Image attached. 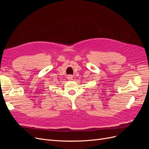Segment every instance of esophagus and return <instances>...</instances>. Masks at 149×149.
<instances>
[{"label": "esophagus", "instance_id": "1", "mask_svg": "<svg viewBox=\"0 0 149 149\" xmlns=\"http://www.w3.org/2000/svg\"><path fill=\"white\" fill-rule=\"evenodd\" d=\"M73 75H71V74H69L68 76V79H71L72 78H73Z\"/></svg>", "mask_w": 149, "mask_h": 149}]
</instances>
